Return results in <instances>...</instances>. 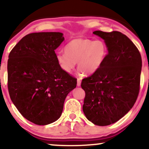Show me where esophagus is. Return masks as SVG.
I'll return each mask as SVG.
<instances>
[{
  "label": "esophagus",
  "instance_id": "esophagus-1",
  "mask_svg": "<svg viewBox=\"0 0 149 149\" xmlns=\"http://www.w3.org/2000/svg\"><path fill=\"white\" fill-rule=\"evenodd\" d=\"M81 79H77V86L78 87H80L81 86Z\"/></svg>",
  "mask_w": 149,
  "mask_h": 149
}]
</instances>
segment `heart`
<instances>
[{"instance_id":"heart-1","label":"heart","mask_w":149,"mask_h":149,"mask_svg":"<svg viewBox=\"0 0 149 149\" xmlns=\"http://www.w3.org/2000/svg\"><path fill=\"white\" fill-rule=\"evenodd\" d=\"M64 52L56 55L57 62L62 70L70 73L78 63L81 72L90 74L102 66L107 57V47L100 39L76 38L66 45Z\"/></svg>"}]
</instances>
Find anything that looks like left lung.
Returning a JSON list of instances; mask_svg holds the SVG:
<instances>
[{
    "label": "left lung",
    "mask_w": 149,
    "mask_h": 149,
    "mask_svg": "<svg viewBox=\"0 0 149 149\" xmlns=\"http://www.w3.org/2000/svg\"><path fill=\"white\" fill-rule=\"evenodd\" d=\"M104 40L108 54L102 66L83 79V111L89 121L100 126L113 124L135 104L140 90L142 58L133 42L118 31L93 32Z\"/></svg>",
    "instance_id": "left-lung-1"
}]
</instances>
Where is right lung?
I'll return each mask as SVG.
<instances>
[{"label": "right lung", "mask_w": 149, "mask_h": 149, "mask_svg": "<svg viewBox=\"0 0 149 149\" xmlns=\"http://www.w3.org/2000/svg\"><path fill=\"white\" fill-rule=\"evenodd\" d=\"M64 40L61 32L31 33L9 54L10 97L22 115L36 125L57 121L67 95L77 86V79L62 70L56 60L55 50Z\"/></svg>", "instance_id": "obj_1"}]
</instances>
